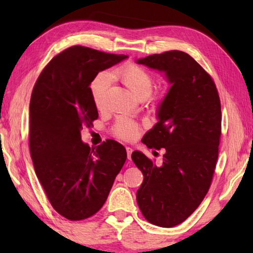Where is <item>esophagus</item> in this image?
<instances>
[{"label": "esophagus", "mask_w": 253, "mask_h": 253, "mask_svg": "<svg viewBox=\"0 0 253 253\" xmlns=\"http://www.w3.org/2000/svg\"><path fill=\"white\" fill-rule=\"evenodd\" d=\"M126 151H127V157H128V160H130L131 153H132V148H131V147H126Z\"/></svg>", "instance_id": "esophagus-1"}]
</instances>
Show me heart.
<instances>
[{"mask_svg": "<svg viewBox=\"0 0 253 253\" xmlns=\"http://www.w3.org/2000/svg\"><path fill=\"white\" fill-rule=\"evenodd\" d=\"M110 79L121 81L138 99H143V98L146 99L149 97L154 84L153 77L148 71L143 69L142 67L130 65V63L117 68L110 74H99L90 84L93 104L98 109L102 108V100L110 84ZM115 132L121 138L131 139L137 132V125L130 119L119 118L115 126Z\"/></svg>", "mask_w": 253, "mask_h": 253, "instance_id": "heart-1", "label": "heart"}]
</instances>
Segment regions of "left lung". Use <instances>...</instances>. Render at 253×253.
<instances>
[{
	"label": "left lung",
	"mask_w": 253,
	"mask_h": 253,
	"mask_svg": "<svg viewBox=\"0 0 253 253\" xmlns=\"http://www.w3.org/2000/svg\"><path fill=\"white\" fill-rule=\"evenodd\" d=\"M136 63L162 72L170 84L157 107V123L143 138L148 147L165 149L163 164L138 151L131 160L144 175L136 199L145 219L172 228L198 209L211 185L221 136L220 98L211 77L182 51Z\"/></svg>",
	"instance_id": "1"
}]
</instances>
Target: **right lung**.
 I'll return each instance as SVG.
<instances>
[{"label":"right lung","mask_w":253,"mask_h":253,"mask_svg":"<svg viewBox=\"0 0 253 253\" xmlns=\"http://www.w3.org/2000/svg\"><path fill=\"white\" fill-rule=\"evenodd\" d=\"M126 58L71 46L51 60L33 88L30 153L51 205L68 220L99 211L126 162L125 147L115 140L95 148L81 140L83 128L98 118L90 84Z\"/></svg>","instance_id":"right-lung-1"}]
</instances>
